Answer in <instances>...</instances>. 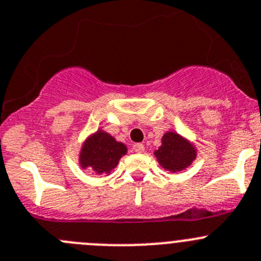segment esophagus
I'll return each mask as SVG.
<instances>
[{"instance_id":"esophagus-1","label":"esophagus","mask_w":261,"mask_h":261,"mask_svg":"<svg viewBox=\"0 0 261 261\" xmlns=\"http://www.w3.org/2000/svg\"><path fill=\"white\" fill-rule=\"evenodd\" d=\"M133 149H134V151H136V153H143L144 149H145V146H144V144L138 143V144H134Z\"/></svg>"}]
</instances>
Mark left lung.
<instances>
[{
  "label": "left lung",
  "mask_w": 261,
  "mask_h": 261,
  "mask_svg": "<svg viewBox=\"0 0 261 261\" xmlns=\"http://www.w3.org/2000/svg\"><path fill=\"white\" fill-rule=\"evenodd\" d=\"M159 164L172 172H178L187 168L196 158V150L186 139L178 134L168 131L162 138V145L154 151Z\"/></svg>",
  "instance_id": "left-lung-1"
}]
</instances>
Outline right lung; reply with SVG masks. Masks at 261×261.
Wrapping results in <instances>:
<instances>
[{
    "label": "right lung",
    "mask_w": 261,
    "mask_h": 261,
    "mask_svg": "<svg viewBox=\"0 0 261 261\" xmlns=\"http://www.w3.org/2000/svg\"><path fill=\"white\" fill-rule=\"evenodd\" d=\"M126 153L125 144L118 143L110 134L99 130L85 140L80 151V166L95 173H110Z\"/></svg>",
    "instance_id": "right-lung-1"
}]
</instances>
